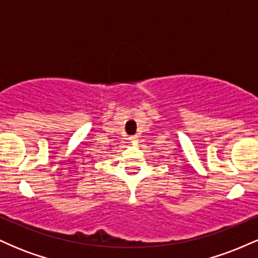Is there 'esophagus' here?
Returning a JSON list of instances; mask_svg holds the SVG:
<instances>
[{
    "label": "esophagus",
    "instance_id": "34e87169",
    "mask_svg": "<svg viewBox=\"0 0 258 258\" xmlns=\"http://www.w3.org/2000/svg\"><path fill=\"white\" fill-rule=\"evenodd\" d=\"M128 139H130V141H131V142H136V141H137V139H138V136H131V137H130Z\"/></svg>",
    "mask_w": 258,
    "mask_h": 258
}]
</instances>
